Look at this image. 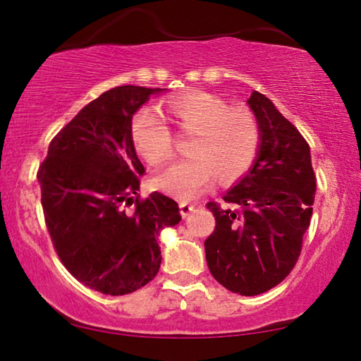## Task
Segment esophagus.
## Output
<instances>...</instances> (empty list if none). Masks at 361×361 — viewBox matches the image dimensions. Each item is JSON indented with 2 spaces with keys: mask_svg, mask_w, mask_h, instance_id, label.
Instances as JSON below:
<instances>
[{
  "mask_svg": "<svg viewBox=\"0 0 361 361\" xmlns=\"http://www.w3.org/2000/svg\"><path fill=\"white\" fill-rule=\"evenodd\" d=\"M192 209H195V206H192V204H190V202H180V212H181L183 217H188V215H190V212L192 211Z\"/></svg>",
  "mask_w": 361,
  "mask_h": 361,
  "instance_id": "esophagus-1",
  "label": "esophagus"
}]
</instances>
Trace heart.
Segmentation results:
<instances>
[{"mask_svg":"<svg viewBox=\"0 0 361 361\" xmlns=\"http://www.w3.org/2000/svg\"><path fill=\"white\" fill-rule=\"evenodd\" d=\"M170 120L181 133H191L190 157L180 159L157 176L155 185L178 199L201 195L212 176L240 180L255 165L261 149V126L255 113L230 105L220 97L192 90L165 102ZM136 152L150 165H160L173 152V136L164 118L147 109L136 111L129 125Z\"/></svg>","mask_w":361,"mask_h":361,"instance_id":"obj_1","label":"heart"}]
</instances>
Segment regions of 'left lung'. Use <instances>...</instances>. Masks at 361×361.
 I'll return each mask as SVG.
<instances>
[{"label": "left lung", "mask_w": 361, "mask_h": 361, "mask_svg": "<svg viewBox=\"0 0 361 361\" xmlns=\"http://www.w3.org/2000/svg\"><path fill=\"white\" fill-rule=\"evenodd\" d=\"M261 126L255 165L222 199L207 202L215 228L204 241L209 271L230 292L252 297L281 283L297 264L310 227L316 175L301 133L259 92L248 99Z\"/></svg>", "instance_id": "8db88e82"}]
</instances>
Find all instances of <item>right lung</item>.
I'll list each match as a JSON object with an SVG mask.
<instances>
[{
	"mask_svg": "<svg viewBox=\"0 0 361 361\" xmlns=\"http://www.w3.org/2000/svg\"><path fill=\"white\" fill-rule=\"evenodd\" d=\"M155 92L160 89L137 85L106 90L51 139L37 171L45 224L63 266L113 297L136 292L157 276L160 230L181 220L171 197L137 195L146 169L129 125Z\"/></svg>",
	"mask_w": 361,
	"mask_h": 361,
	"instance_id": "add662e5",
	"label": "right lung"
}]
</instances>
